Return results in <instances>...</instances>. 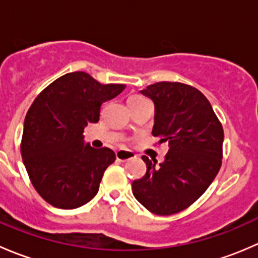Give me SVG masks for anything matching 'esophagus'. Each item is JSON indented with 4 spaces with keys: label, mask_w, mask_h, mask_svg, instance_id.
<instances>
[{
    "label": "esophagus",
    "mask_w": 258,
    "mask_h": 258,
    "mask_svg": "<svg viewBox=\"0 0 258 258\" xmlns=\"http://www.w3.org/2000/svg\"><path fill=\"white\" fill-rule=\"evenodd\" d=\"M135 157H136V155H135L134 152H131V151L121 150V151H117L116 152V158L118 161H121V162H126V161L134 160Z\"/></svg>",
    "instance_id": "esophagus-1"
}]
</instances>
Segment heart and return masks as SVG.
I'll list each match as a JSON object with an SVG mask.
<instances>
[{"label": "heart", "instance_id": "b5f03b06", "mask_svg": "<svg viewBox=\"0 0 258 258\" xmlns=\"http://www.w3.org/2000/svg\"><path fill=\"white\" fill-rule=\"evenodd\" d=\"M141 100H145V98L140 95H132L128 97V102H135V101H141Z\"/></svg>", "mask_w": 258, "mask_h": 258}]
</instances>
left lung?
I'll return each instance as SVG.
<instances>
[{
    "label": "left lung",
    "mask_w": 258,
    "mask_h": 258,
    "mask_svg": "<svg viewBox=\"0 0 258 258\" xmlns=\"http://www.w3.org/2000/svg\"><path fill=\"white\" fill-rule=\"evenodd\" d=\"M155 103L153 136L168 144L165 162L142 156L146 175L132 183L150 212H181L205 194L222 165L223 128L204 93L181 82H157L141 91Z\"/></svg>",
    "instance_id": "1"
}]
</instances>
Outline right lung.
<instances>
[{
  "instance_id": "add662e5",
  "label": "right lung",
  "mask_w": 258,
  "mask_h": 258,
  "mask_svg": "<svg viewBox=\"0 0 258 258\" xmlns=\"http://www.w3.org/2000/svg\"><path fill=\"white\" fill-rule=\"evenodd\" d=\"M102 85L86 72H71L48 85L27 111L21 155L31 183L52 206L74 210L90 202L106 168L111 148L83 142V128L100 119L101 106L124 90Z\"/></svg>"
}]
</instances>
